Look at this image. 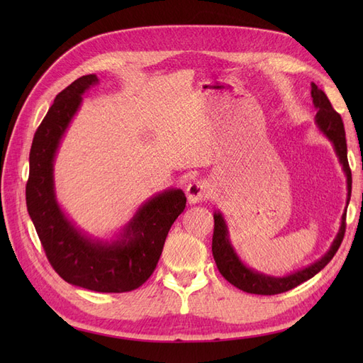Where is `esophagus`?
Returning <instances> with one entry per match:
<instances>
[{"instance_id":"esophagus-1","label":"esophagus","mask_w":363,"mask_h":363,"mask_svg":"<svg viewBox=\"0 0 363 363\" xmlns=\"http://www.w3.org/2000/svg\"><path fill=\"white\" fill-rule=\"evenodd\" d=\"M186 194H188V201L191 204L201 203L206 199H208L207 183L204 180H195V182H192L188 186V189H186Z\"/></svg>"}]
</instances>
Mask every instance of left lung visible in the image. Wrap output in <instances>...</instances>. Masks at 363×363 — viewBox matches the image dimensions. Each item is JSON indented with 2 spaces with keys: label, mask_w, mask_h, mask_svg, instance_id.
<instances>
[{
  "label": "left lung",
  "mask_w": 363,
  "mask_h": 363,
  "mask_svg": "<svg viewBox=\"0 0 363 363\" xmlns=\"http://www.w3.org/2000/svg\"><path fill=\"white\" fill-rule=\"evenodd\" d=\"M312 98L313 104L316 107V123L320 128L327 135V138L333 142L336 155L339 156L340 163H342L344 171L347 174V186H348V201L351 196V169L347 159V140H345V128L340 115L335 111L330 100L327 95L318 89V86L312 83ZM215 227H213V238H212V252L213 259L216 262V267L223 277L239 288L240 291L248 294H257V295H276L291 291L298 286L303 281L312 279L315 274L320 272L328 262L333 259L337 248L342 244V239L347 228V212L342 215V223H340L339 233L335 239L332 248L328 250L327 255L315 262L313 265L307 267L298 272L291 274L288 277L276 279V277H267L263 274L255 272L244 267L240 260L236 257L235 251L228 242L227 238V227L221 213H215Z\"/></svg>",
  "instance_id": "8db88e82"
}]
</instances>
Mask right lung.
Segmentation results:
<instances>
[{
  "label": "right lung",
  "instance_id": "1",
  "mask_svg": "<svg viewBox=\"0 0 363 363\" xmlns=\"http://www.w3.org/2000/svg\"><path fill=\"white\" fill-rule=\"evenodd\" d=\"M89 74L57 94L38 127L30 150L26 186L28 215L52 269L75 286L95 292H130L155 272L171 225L184 211L183 191H167L139 208L121 242H92L72 227L54 199L52 159L59 140L82 103V94L96 83Z\"/></svg>",
  "mask_w": 363,
  "mask_h": 363
}]
</instances>
